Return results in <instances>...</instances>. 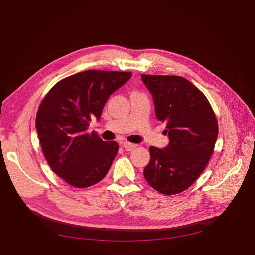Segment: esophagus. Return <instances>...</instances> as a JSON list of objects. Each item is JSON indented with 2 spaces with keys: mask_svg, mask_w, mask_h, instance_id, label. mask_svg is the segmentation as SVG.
I'll list each match as a JSON object with an SVG mask.
<instances>
[{
  "mask_svg": "<svg viewBox=\"0 0 255 255\" xmlns=\"http://www.w3.org/2000/svg\"><path fill=\"white\" fill-rule=\"evenodd\" d=\"M137 146V144H134V143H129V142H123L122 143V148L125 149L126 151H132L134 150Z\"/></svg>",
  "mask_w": 255,
  "mask_h": 255,
  "instance_id": "34e87169",
  "label": "esophagus"
}]
</instances>
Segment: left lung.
Masks as SVG:
<instances>
[{"label":"left lung","instance_id":"obj_1","mask_svg":"<svg viewBox=\"0 0 255 255\" xmlns=\"http://www.w3.org/2000/svg\"><path fill=\"white\" fill-rule=\"evenodd\" d=\"M141 80L169 138L166 148H150L144 179L160 194H180L196 182L213 155L217 119L206 97L182 76L141 74Z\"/></svg>","mask_w":255,"mask_h":255}]
</instances>
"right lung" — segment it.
I'll use <instances>...</instances> for the list:
<instances>
[{
  "label": "right lung",
  "mask_w": 255,
  "mask_h": 255,
  "mask_svg": "<svg viewBox=\"0 0 255 255\" xmlns=\"http://www.w3.org/2000/svg\"><path fill=\"white\" fill-rule=\"evenodd\" d=\"M130 72L88 70L61 80L44 97L36 116V129L52 170L68 184L89 187L109 172L117 155L116 141L88 134L92 118L100 120L112 94Z\"/></svg>",
  "instance_id": "right-lung-1"
}]
</instances>
